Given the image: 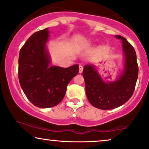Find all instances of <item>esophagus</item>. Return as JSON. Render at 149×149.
<instances>
[{"label": "esophagus", "instance_id": "1", "mask_svg": "<svg viewBox=\"0 0 149 149\" xmlns=\"http://www.w3.org/2000/svg\"><path fill=\"white\" fill-rule=\"evenodd\" d=\"M84 70V66L82 65H79V73H81Z\"/></svg>", "mask_w": 149, "mask_h": 149}]
</instances>
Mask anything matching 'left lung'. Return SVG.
<instances>
[{
	"label": "left lung",
	"instance_id": "left-lung-1",
	"mask_svg": "<svg viewBox=\"0 0 149 149\" xmlns=\"http://www.w3.org/2000/svg\"><path fill=\"white\" fill-rule=\"evenodd\" d=\"M116 38L122 40L125 55V68L116 81L106 83L92 65H86L83 76L86 84L87 98L91 105L100 109H112L128 101L133 94L138 77L136 53L133 46L123 36Z\"/></svg>",
	"mask_w": 149,
	"mask_h": 149
}]
</instances>
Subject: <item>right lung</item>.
Listing matches in <instances>:
<instances>
[{
	"label": "right lung",
	"instance_id": "right-lung-1",
	"mask_svg": "<svg viewBox=\"0 0 149 149\" xmlns=\"http://www.w3.org/2000/svg\"><path fill=\"white\" fill-rule=\"evenodd\" d=\"M48 29L34 33L21 48L18 59V79L26 98L40 108L58 105L64 97L67 86L79 72V65L66 68L50 66L46 49Z\"/></svg>",
	"mask_w": 149,
	"mask_h": 149
}]
</instances>
